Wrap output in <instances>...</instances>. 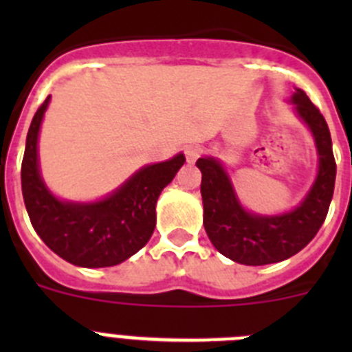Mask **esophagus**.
Returning a JSON list of instances; mask_svg holds the SVG:
<instances>
[{
    "label": "esophagus",
    "mask_w": 352,
    "mask_h": 352,
    "mask_svg": "<svg viewBox=\"0 0 352 352\" xmlns=\"http://www.w3.org/2000/svg\"><path fill=\"white\" fill-rule=\"evenodd\" d=\"M201 153H203V149H201V146L197 144H190L185 148V155L188 162H195L199 157H201Z\"/></svg>",
    "instance_id": "esophagus-1"
}]
</instances>
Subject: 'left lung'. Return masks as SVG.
Here are the masks:
<instances>
[{"mask_svg": "<svg viewBox=\"0 0 352 352\" xmlns=\"http://www.w3.org/2000/svg\"><path fill=\"white\" fill-rule=\"evenodd\" d=\"M291 104L312 132L319 157L316 182L296 208L280 214L252 213L241 206L219 158L203 157L195 164L203 173L201 195L206 234L213 247L234 263L263 266L289 259L312 241L328 214L337 176L329 129L303 89H294Z\"/></svg>", "mask_w": 352, "mask_h": 352, "instance_id": "obj_1", "label": "left lung"}]
</instances>
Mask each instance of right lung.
I'll return each mask as SVG.
<instances>
[{
	"instance_id": "obj_1",
	"label": "right lung",
	"mask_w": 352,
	"mask_h": 352,
	"mask_svg": "<svg viewBox=\"0 0 352 352\" xmlns=\"http://www.w3.org/2000/svg\"><path fill=\"white\" fill-rule=\"evenodd\" d=\"M49 102L51 95L33 116L21 167L23 197L33 229L70 264L116 266L149 241L157 223L158 195L185 164V155L141 167L113 194L95 203L58 199L43 183L38 166V133Z\"/></svg>"
}]
</instances>
